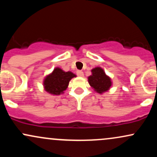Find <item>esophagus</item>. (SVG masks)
Masks as SVG:
<instances>
[{"label":"esophagus","instance_id":"esophagus-1","mask_svg":"<svg viewBox=\"0 0 157 157\" xmlns=\"http://www.w3.org/2000/svg\"><path fill=\"white\" fill-rule=\"evenodd\" d=\"M77 76H79V77H83L84 74L82 71H80V70H79V71H77Z\"/></svg>","mask_w":157,"mask_h":157}]
</instances>
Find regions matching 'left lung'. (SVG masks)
<instances>
[{
  "label": "left lung",
  "mask_w": 157,
  "mask_h": 157,
  "mask_svg": "<svg viewBox=\"0 0 157 157\" xmlns=\"http://www.w3.org/2000/svg\"><path fill=\"white\" fill-rule=\"evenodd\" d=\"M92 75L88 77L89 83L95 91L102 94L109 91L112 85L111 78L105 75V71L100 67H96L91 70Z\"/></svg>",
  "instance_id": "obj_1"
}]
</instances>
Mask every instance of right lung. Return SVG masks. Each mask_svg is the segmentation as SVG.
Instances as JSON below:
<instances>
[{"instance_id":"obj_1","label":"right lung","mask_w":157,"mask_h":157,"mask_svg":"<svg viewBox=\"0 0 157 157\" xmlns=\"http://www.w3.org/2000/svg\"><path fill=\"white\" fill-rule=\"evenodd\" d=\"M76 77L71 71H64L60 68H55L51 74L45 77L44 86L45 91L53 95L63 94L68 88L69 81Z\"/></svg>"}]
</instances>
